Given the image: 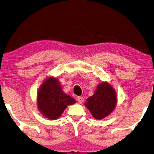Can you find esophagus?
I'll return each instance as SVG.
<instances>
[{
  "label": "esophagus",
  "mask_w": 154,
  "mask_h": 154,
  "mask_svg": "<svg viewBox=\"0 0 154 154\" xmlns=\"http://www.w3.org/2000/svg\"><path fill=\"white\" fill-rule=\"evenodd\" d=\"M77 100H78V102L80 103V104H82V103L84 102V97H79L77 98Z\"/></svg>",
  "instance_id": "34e87169"
}]
</instances>
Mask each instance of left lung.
<instances>
[{
    "mask_svg": "<svg viewBox=\"0 0 154 154\" xmlns=\"http://www.w3.org/2000/svg\"><path fill=\"white\" fill-rule=\"evenodd\" d=\"M117 103V95L114 88L106 81L97 85L94 95L88 97L85 106L95 119L101 120L110 115Z\"/></svg>",
    "mask_w": 154,
    "mask_h": 154,
    "instance_id": "1",
    "label": "left lung"
}]
</instances>
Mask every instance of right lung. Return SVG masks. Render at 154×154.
Returning a JSON list of instances; mask_svg holds the SVG:
<instances>
[{"instance_id": "right-lung-1", "label": "right lung", "mask_w": 154, "mask_h": 154, "mask_svg": "<svg viewBox=\"0 0 154 154\" xmlns=\"http://www.w3.org/2000/svg\"><path fill=\"white\" fill-rule=\"evenodd\" d=\"M75 102L74 98L65 94L59 79L54 76L46 78L37 92V108L41 114L49 120L57 119L67 106Z\"/></svg>"}]
</instances>
